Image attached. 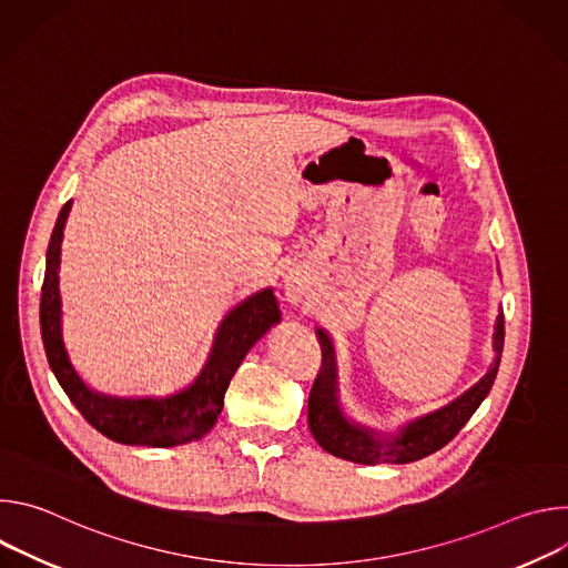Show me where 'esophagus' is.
Instances as JSON below:
<instances>
[{
	"label": "esophagus",
	"instance_id": "1",
	"mask_svg": "<svg viewBox=\"0 0 568 568\" xmlns=\"http://www.w3.org/2000/svg\"><path fill=\"white\" fill-rule=\"evenodd\" d=\"M285 296L290 303H301L305 296V281L298 272L285 276Z\"/></svg>",
	"mask_w": 568,
	"mask_h": 568
}]
</instances>
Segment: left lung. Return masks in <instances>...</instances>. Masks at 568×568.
Instances as JSON below:
<instances>
[{"label": "left lung", "instance_id": "8db88e82", "mask_svg": "<svg viewBox=\"0 0 568 568\" xmlns=\"http://www.w3.org/2000/svg\"><path fill=\"white\" fill-rule=\"evenodd\" d=\"M504 337L506 331L501 310L495 328L497 357L493 368L485 373V377L478 384H474L467 393H463L458 399L447 404V407L407 425L397 434V438L382 443L373 438V432L355 427L344 418L337 399L335 351L328 335L323 331H316V339L321 346V368L316 373L307 399V425L314 440L328 454L362 465L414 463L443 449L465 427V423L478 409V404L485 399V395L490 393L501 362Z\"/></svg>", "mask_w": 568, "mask_h": 568}]
</instances>
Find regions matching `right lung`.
Returning a JSON list of instances; mask_svg holds the SVG:
<instances>
[{
    "instance_id": "1",
    "label": "right lung",
    "mask_w": 568,
    "mask_h": 568,
    "mask_svg": "<svg viewBox=\"0 0 568 568\" xmlns=\"http://www.w3.org/2000/svg\"><path fill=\"white\" fill-rule=\"evenodd\" d=\"M71 200L62 206L47 250V272L40 298V328L49 366L83 418L121 445L175 447L206 436L224 407V393L247 351L281 321L272 290H263L226 314L215 346L200 377L186 390L164 399H121L94 393L73 371L60 337L58 265L62 229Z\"/></svg>"
}]
</instances>
